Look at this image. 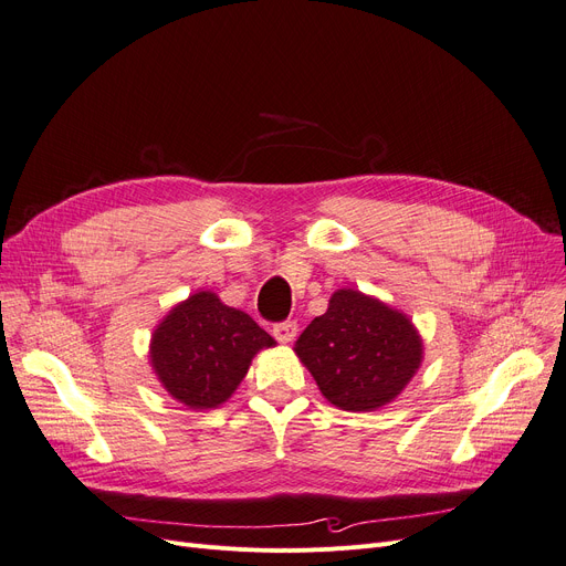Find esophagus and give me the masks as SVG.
Listing matches in <instances>:
<instances>
[{
	"label": "esophagus",
	"mask_w": 566,
	"mask_h": 566,
	"mask_svg": "<svg viewBox=\"0 0 566 566\" xmlns=\"http://www.w3.org/2000/svg\"><path fill=\"white\" fill-rule=\"evenodd\" d=\"M273 335L277 342L286 344V342H293V337L298 335V323L286 318V321H280V323H273Z\"/></svg>",
	"instance_id": "34e87169"
}]
</instances>
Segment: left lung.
<instances>
[{
	"instance_id": "8db88e82",
	"label": "left lung",
	"mask_w": 566,
	"mask_h": 566,
	"mask_svg": "<svg viewBox=\"0 0 566 566\" xmlns=\"http://www.w3.org/2000/svg\"><path fill=\"white\" fill-rule=\"evenodd\" d=\"M318 390L344 410L390 403L418 371L422 339L412 323L360 291H337L295 342Z\"/></svg>"
}]
</instances>
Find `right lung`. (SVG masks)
<instances>
[{
	"instance_id": "add662e5",
	"label": "right lung",
	"mask_w": 566,
	"mask_h": 566,
	"mask_svg": "<svg viewBox=\"0 0 566 566\" xmlns=\"http://www.w3.org/2000/svg\"><path fill=\"white\" fill-rule=\"evenodd\" d=\"M273 344L245 312L199 291L158 325L151 363L174 399L188 408H216L245 378L256 350Z\"/></svg>"
}]
</instances>
